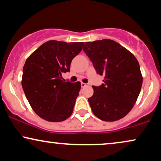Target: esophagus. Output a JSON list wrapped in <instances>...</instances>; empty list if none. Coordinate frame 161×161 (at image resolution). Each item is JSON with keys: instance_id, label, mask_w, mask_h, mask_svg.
<instances>
[{"instance_id": "34e87169", "label": "esophagus", "mask_w": 161, "mask_h": 161, "mask_svg": "<svg viewBox=\"0 0 161 161\" xmlns=\"http://www.w3.org/2000/svg\"><path fill=\"white\" fill-rule=\"evenodd\" d=\"M88 85V84H87V83H84V82H81V86H82V87H86Z\"/></svg>"}]
</instances>
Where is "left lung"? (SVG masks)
Returning <instances> with one entry per match:
<instances>
[{"label": "left lung", "instance_id": "1", "mask_svg": "<svg viewBox=\"0 0 161 161\" xmlns=\"http://www.w3.org/2000/svg\"><path fill=\"white\" fill-rule=\"evenodd\" d=\"M83 51L96 73L104 77L100 86H93V95L88 98L93 114L104 121L122 119L133 108L142 86L138 60L112 40L86 42Z\"/></svg>", "mask_w": 161, "mask_h": 161}]
</instances>
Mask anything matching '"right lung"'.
<instances>
[{
  "mask_svg": "<svg viewBox=\"0 0 161 161\" xmlns=\"http://www.w3.org/2000/svg\"><path fill=\"white\" fill-rule=\"evenodd\" d=\"M83 42L49 40L29 56L23 69L22 87L33 110L48 121L58 122L72 114L81 88L79 82H65L72 59Z\"/></svg>",
  "mask_w": 161,
  "mask_h": 161,
  "instance_id": "right-lung-1",
  "label": "right lung"
}]
</instances>
